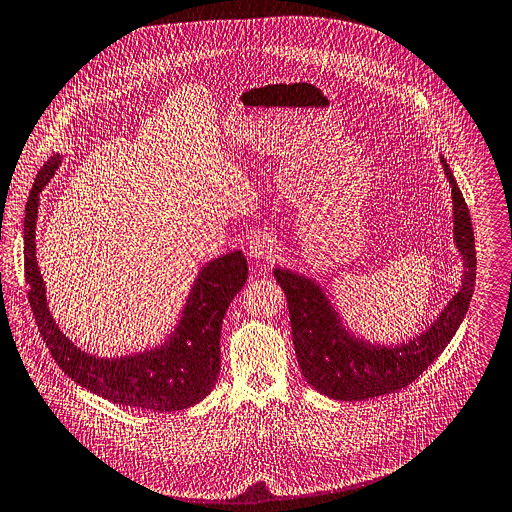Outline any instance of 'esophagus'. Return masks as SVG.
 I'll return each mask as SVG.
<instances>
[{
  "instance_id": "1",
  "label": "esophagus",
  "mask_w": 512,
  "mask_h": 512,
  "mask_svg": "<svg viewBox=\"0 0 512 512\" xmlns=\"http://www.w3.org/2000/svg\"><path fill=\"white\" fill-rule=\"evenodd\" d=\"M277 253V243L267 233H257L249 241V257L259 261H271Z\"/></svg>"
}]
</instances>
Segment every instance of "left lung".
<instances>
[{"mask_svg": "<svg viewBox=\"0 0 512 512\" xmlns=\"http://www.w3.org/2000/svg\"><path fill=\"white\" fill-rule=\"evenodd\" d=\"M453 197V237L463 257L459 291L431 327L409 343L379 345L353 335L321 285L305 275L275 267L273 275L287 295L293 345L305 381L335 401H367L411 385L445 351L463 323L477 279L475 233L469 207L441 155Z\"/></svg>", "mask_w": 512, "mask_h": 512, "instance_id": "1", "label": "left lung"}]
</instances>
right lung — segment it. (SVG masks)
<instances>
[{
	"instance_id": "right-lung-1",
	"label": "right lung",
	"mask_w": 512,
	"mask_h": 512,
	"mask_svg": "<svg viewBox=\"0 0 512 512\" xmlns=\"http://www.w3.org/2000/svg\"><path fill=\"white\" fill-rule=\"evenodd\" d=\"M59 165L61 157L53 155L39 169L23 219L27 297L51 357L71 381L119 407L169 413L197 405L217 383L221 369V325L229 303L247 281L249 267L245 255L231 251L201 267L181 309L179 323L163 345L113 359L89 355L73 345L55 325L35 259L39 193Z\"/></svg>"
}]
</instances>
